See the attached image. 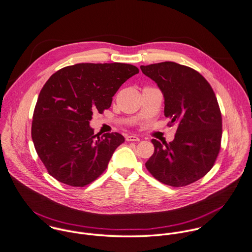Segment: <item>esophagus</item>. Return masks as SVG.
Instances as JSON below:
<instances>
[{
	"label": "esophagus",
	"mask_w": 252,
	"mask_h": 252,
	"mask_svg": "<svg viewBox=\"0 0 252 252\" xmlns=\"http://www.w3.org/2000/svg\"><path fill=\"white\" fill-rule=\"evenodd\" d=\"M126 141H139L140 139L136 135H128V136H126Z\"/></svg>",
	"instance_id": "obj_1"
}]
</instances>
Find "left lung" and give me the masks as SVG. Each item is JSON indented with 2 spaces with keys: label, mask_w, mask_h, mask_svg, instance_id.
Segmentation results:
<instances>
[{
  "label": "left lung",
  "mask_w": 252,
  "mask_h": 252,
  "mask_svg": "<svg viewBox=\"0 0 252 252\" xmlns=\"http://www.w3.org/2000/svg\"><path fill=\"white\" fill-rule=\"evenodd\" d=\"M164 97V116L177 124L173 141L152 139L155 151L145 163L159 182L183 187L203 177L213 166L221 147L222 117L215 94L201 74L165 61L140 66Z\"/></svg>",
  "instance_id": "8db88e82"
}]
</instances>
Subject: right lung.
I'll use <instances>...</instances> for the list:
<instances>
[{"label": "right lung", "instance_id": "1", "mask_svg": "<svg viewBox=\"0 0 252 252\" xmlns=\"http://www.w3.org/2000/svg\"><path fill=\"white\" fill-rule=\"evenodd\" d=\"M139 73L126 63H79L47 81L35 106L32 140L48 172L61 183L84 187L104 172L125 141L118 132L101 137L90 126L94 112L110 108L113 96Z\"/></svg>", "mask_w": 252, "mask_h": 252}]
</instances>
